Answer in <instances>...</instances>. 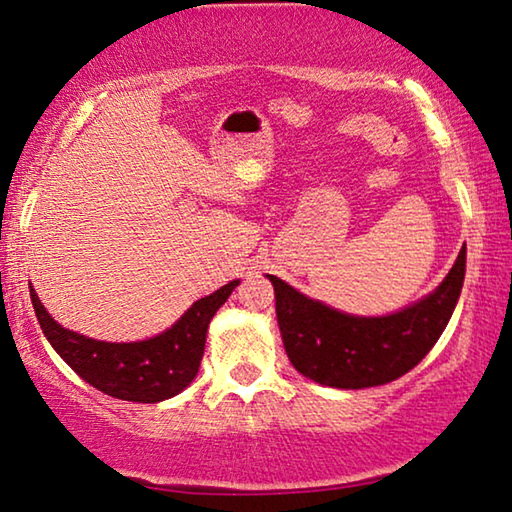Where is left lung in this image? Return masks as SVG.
Masks as SVG:
<instances>
[{
	"mask_svg": "<svg viewBox=\"0 0 512 512\" xmlns=\"http://www.w3.org/2000/svg\"><path fill=\"white\" fill-rule=\"evenodd\" d=\"M462 247L446 279L423 300L389 316H350L302 295L274 274L283 348L297 371L334 389L380 387L410 373L448 325L465 281Z\"/></svg>",
	"mask_w": 512,
	"mask_h": 512,
	"instance_id": "8db88e82",
	"label": "left lung"
}]
</instances>
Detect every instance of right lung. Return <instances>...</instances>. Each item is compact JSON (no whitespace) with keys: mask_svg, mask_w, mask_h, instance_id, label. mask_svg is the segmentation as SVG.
<instances>
[{"mask_svg":"<svg viewBox=\"0 0 512 512\" xmlns=\"http://www.w3.org/2000/svg\"><path fill=\"white\" fill-rule=\"evenodd\" d=\"M229 281L196 300L174 325L146 341L107 343L61 327L29 286L31 304L47 341L57 355L91 387L130 403H160L190 387L199 373L212 316L238 286Z\"/></svg>","mask_w":512,"mask_h":512,"instance_id":"1","label":"right lung"}]
</instances>
